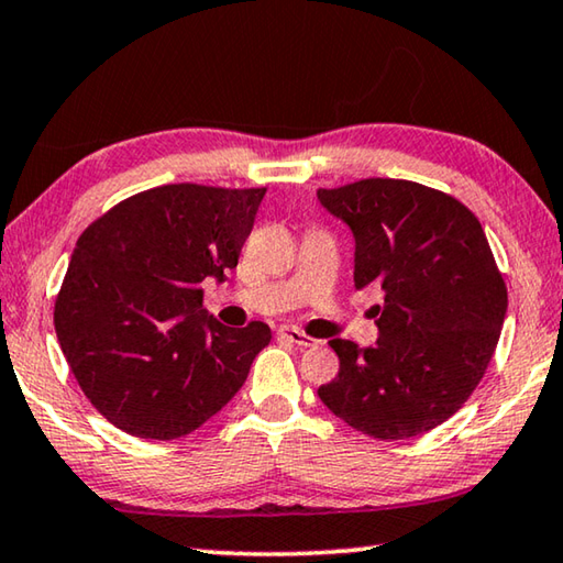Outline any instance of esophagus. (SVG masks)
<instances>
[{
  "instance_id": "1",
  "label": "esophagus",
  "mask_w": 563,
  "mask_h": 563,
  "mask_svg": "<svg viewBox=\"0 0 563 563\" xmlns=\"http://www.w3.org/2000/svg\"><path fill=\"white\" fill-rule=\"evenodd\" d=\"M278 338L290 340L292 345H298L300 350H305V347H316V345H318V340H316V338L305 335V332H300L298 328H288V325H283V328L278 330Z\"/></svg>"
}]
</instances>
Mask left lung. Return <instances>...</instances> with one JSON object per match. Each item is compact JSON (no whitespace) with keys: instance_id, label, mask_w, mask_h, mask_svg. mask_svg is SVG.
I'll return each instance as SVG.
<instances>
[{"instance_id":"obj_1","label":"left lung","mask_w":563,"mask_h":563,"mask_svg":"<svg viewBox=\"0 0 563 563\" xmlns=\"http://www.w3.org/2000/svg\"><path fill=\"white\" fill-rule=\"evenodd\" d=\"M318 201L355 238V288L385 290L377 342L330 340L340 373L318 397L375 440L430 432L479 385L507 316L484 228L456 198L399 178L320 188Z\"/></svg>"}]
</instances>
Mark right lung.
I'll return each mask as SVG.
<instances>
[{
  "mask_svg": "<svg viewBox=\"0 0 563 563\" xmlns=\"http://www.w3.org/2000/svg\"><path fill=\"white\" fill-rule=\"evenodd\" d=\"M265 188L170 184L113 206L81 233L54 305L76 383L141 440H176L243 387L271 342L265 322L225 328L201 283L225 280Z\"/></svg>",
  "mask_w": 563,
  "mask_h": 563,
  "instance_id": "add662e5",
  "label": "right lung"
}]
</instances>
